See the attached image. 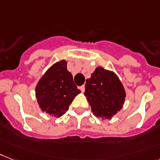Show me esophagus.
<instances>
[{"label":"esophagus","mask_w":160,"mask_h":160,"mask_svg":"<svg viewBox=\"0 0 160 160\" xmlns=\"http://www.w3.org/2000/svg\"><path fill=\"white\" fill-rule=\"evenodd\" d=\"M80 89L81 90V92L84 91V85H82V86H80Z\"/></svg>","instance_id":"obj_1"}]
</instances>
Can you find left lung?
I'll return each mask as SVG.
<instances>
[{"label": "left lung", "instance_id": "8db88e82", "mask_svg": "<svg viewBox=\"0 0 160 160\" xmlns=\"http://www.w3.org/2000/svg\"><path fill=\"white\" fill-rule=\"evenodd\" d=\"M84 95L96 117L109 119L122 109L126 93L113 72L98 67L86 80Z\"/></svg>", "mask_w": 160, "mask_h": 160}]
</instances>
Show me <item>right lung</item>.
<instances>
[{
    "mask_svg": "<svg viewBox=\"0 0 160 160\" xmlns=\"http://www.w3.org/2000/svg\"><path fill=\"white\" fill-rule=\"evenodd\" d=\"M80 93L64 60L53 65L36 87V98L41 109L55 118L66 113L74 98Z\"/></svg>",
    "mask_w": 160,
    "mask_h": 160,
    "instance_id": "add662e5",
    "label": "right lung"
}]
</instances>
